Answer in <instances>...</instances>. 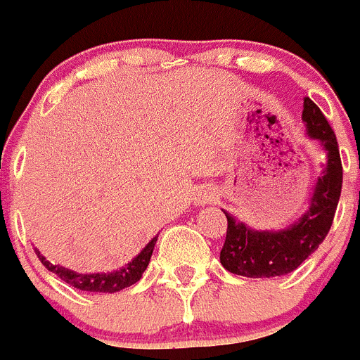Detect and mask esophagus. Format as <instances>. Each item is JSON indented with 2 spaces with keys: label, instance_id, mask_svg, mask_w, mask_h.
<instances>
[{
  "label": "esophagus",
  "instance_id": "1",
  "mask_svg": "<svg viewBox=\"0 0 360 360\" xmlns=\"http://www.w3.org/2000/svg\"><path fill=\"white\" fill-rule=\"evenodd\" d=\"M215 199H217V195L213 190H200L195 197L197 204H212Z\"/></svg>",
  "mask_w": 360,
  "mask_h": 360
}]
</instances>
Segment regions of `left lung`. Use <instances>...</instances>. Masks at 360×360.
<instances>
[{
	"label": "left lung",
	"mask_w": 360,
	"mask_h": 360,
	"mask_svg": "<svg viewBox=\"0 0 360 360\" xmlns=\"http://www.w3.org/2000/svg\"><path fill=\"white\" fill-rule=\"evenodd\" d=\"M307 134L326 152V165L317 177L305 215L287 229L257 231L226 213L228 231L220 251V264L229 273L248 278H273L292 273L319 248L328 235L342 186V165L335 134L328 120L307 96L303 115Z\"/></svg>",
	"instance_id": "8db88e82"
}]
</instances>
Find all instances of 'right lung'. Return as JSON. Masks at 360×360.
Listing matches in <instances>:
<instances>
[{
	"mask_svg": "<svg viewBox=\"0 0 360 360\" xmlns=\"http://www.w3.org/2000/svg\"><path fill=\"white\" fill-rule=\"evenodd\" d=\"M158 236H154L136 258H132L127 265H124L118 271H112V273H95V274H80L71 271V269L63 267V265H55L51 262H48L46 258L41 255V252L35 249V255L39 257L41 264L55 273L66 283L73 285L75 289L79 290H87V292H118V290L125 289V287H131L136 281H140L141 274L145 273L148 262H150L152 251H154V245H156Z\"/></svg>",
	"mask_w": 360,
	"mask_h": 360,
	"instance_id": "add662e5",
	"label": "right lung"
}]
</instances>
